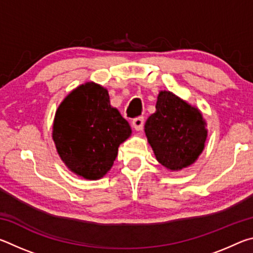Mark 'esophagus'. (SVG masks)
Segmentation results:
<instances>
[{
    "instance_id": "esophagus-1",
    "label": "esophagus",
    "mask_w": 253,
    "mask_h": 253,
    "mask_svg": "<svg viewBox=\"0 0 253 253\" xmlns=\"http://www.w3.org/2000/svg\"><path fill=\"white\" fill-rule=\"evenodd\" d=\"M132 127L135 128V130H142L144 127V117H137L132 119Z\"/></svg>"
}]
</instances>
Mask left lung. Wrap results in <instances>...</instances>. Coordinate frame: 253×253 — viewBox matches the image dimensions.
<instances>
[{"label":"left lung","mask_w":253,"mask_h":253,"mask_svg":"<svg viewBox=\"0 0 253 253\" xmlns=\"http://www.w3.org/2000/svg\"><path fill=\"white\" fill-rule=\"evenodd\" d=\"M207 123L196 107L170 91L158 93L156 111L145 123V134L156 160L170 170L188 168L203 152Z\"/></svg>","instance_id":"left-lung-1"}]
</instances>
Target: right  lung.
<instances>
[{"instance_id":"obj_1","label":"right lung","mask_w":253,"mask_h":253,"mask_svg":"<svg viewBox=\"0 0 253 253\" xmlns=\"http://www.w3.org/2000/svg\"><path fill=\"white\" fill-rule=\"evenodd\" d=\"M131 134L121 113L110 106L107 89L95 83L77 87L58 107L52 138L71 172L99 179L111 169L118 147Z\"/></svg>"}]
</instances>
